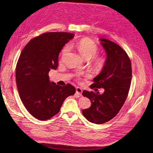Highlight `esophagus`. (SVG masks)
Wrapping results in <instances>:
<instances>
[{
    "instance_id": "34e87169",
    "label": "esophagus",
    "mask_w": 153,
    "mask_h": 153,
    "mask_svg": "<svg viewBox=\"0 0 153 153\" xmlns=\"http://www.w3.org/2000/svg\"><path fill=\"white\" fill-rule=\"evenodd\" d=\"M82 90L81 87H76V93L78 95H82Z\"/></svg>"
}]
</instances>
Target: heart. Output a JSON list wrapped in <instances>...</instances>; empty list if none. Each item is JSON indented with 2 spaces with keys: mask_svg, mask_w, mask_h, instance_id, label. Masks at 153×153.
I'll list each match as a JSON object with an SVG mask.
<instances>
[{
  "mask_svg": "<svg viewBox=\"0 0 153 153\" xmlns=\"http://www.w3.org/2000/svg\"><path fill=\"white\" fill-rule=\"evenodd\" d=\"M75 46L85 59H91L97 54L98 53V47L94 42L89 39H83L79 42ZM69 46H66L62 50V54H65L69 51ZM105 63V59L103 58H97L94 61V66L98 69H102Z\"/></svg>",
  "mask_w": 153,
  "mask_h": 153,
  "instance_id": "obj_1",
  "label": "heart"
}]
</instances>
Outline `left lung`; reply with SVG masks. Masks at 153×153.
<instances>
[{
    "mask_svg": "<svg viewBox=\"0 0 153 153\" xmlns=\"http://www.w3.org/2000/svg\"><path fill=\"white\" fill-rule=\"evenodd\" d=\"M99 39L107 58L90 87L103 88L105 91L102 94L87 91L82 92L91 102V106L84 109L82 114L88 121L95 124L107 122L117 115L126 99L132 75L131 61L125 51L109 39Z\"/></svg>",
    "mask_w": 153,
    "mask_h": 153,
    "instance_id": "obj_1",
    "label": "left lung"
}]
</instances>
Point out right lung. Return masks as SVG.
Instances as JSON below:
<instances>
[{
	"label": "right lung",
	"mask_w": 153,
	"mask_h": 153,
	"mask_svg": "<svg viewBox=\"0 0 153 153\" xmlns=\"http://www.w3.org/2000/svg\"><path fill=\"white\" fill-rule=\"evenodd\" d=\"M74 35L50 32L35 37L22 51L15 71L16 83L23 105L39 120L57 114L68 97L74 95V86L61 87L50 81L48 73L58 66V56L63 46Z\"/></svg>",
	"instance_id": "obj_1"
}]
</instances>
